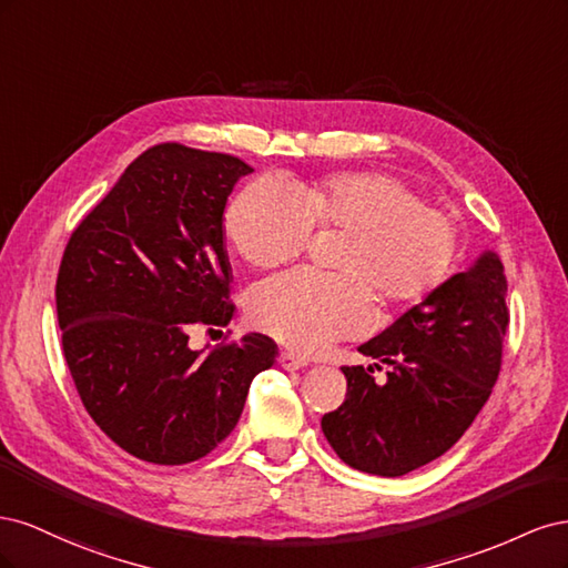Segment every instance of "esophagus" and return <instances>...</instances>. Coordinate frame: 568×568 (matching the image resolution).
<instances>
[{
    "instance_id": "1",
    "label": "esophagus",
    "mask_w": 568,
    "mask_h": 568,
    "mask_svg": "<svg viewBox=\"0 0 568 568\" xmlns=\"http://www.w3.org/2000/svg\"><path fill=\"white\" fill-rule=\"evenodd\" d=\"M280 365H282L286 372H296V369H303V367L307 365V359L301 357V355H296V353H291V351H284V353L280 355Z\"/></svg>"
}]
</instances>
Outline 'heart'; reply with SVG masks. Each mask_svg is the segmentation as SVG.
I'll list each match as a JSON object with an SVG mask.
<instances>
[{"label":"heart","instance_id":"obj_1","mask_svg":"<svg viewBox=\"0 0 568 568\" xmlns=\"http://www.w3.org/2000/svg\"><path fill=\"white\" fill-rule=\"evenodd\" d=\"M313 230H343L332 257L338 272L294 270L257 284L248 298L257 329L303 355L363 332L372 291L390 305L432 294L457 248L450 215L384 173H336L296 192L257 180L225 215L232 248L257 270L294 261Z\"/></svg>","mask_w":568,"mask_h":568}]
</instances>
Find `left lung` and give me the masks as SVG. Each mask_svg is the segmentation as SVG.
Listing matches in <instances>:
<instances>
[{"label":"left lung","mask_w":568,"mask_h":568,"mask_svg":"<svg viewBox=\"0 0 568 568\" xmlns=\"http://www.w3.org/2000/svg\"><path fill=\"white\" fill-rule=\"evenodd\" d=\"M500 255L484 251L357 351L390 365L341 367L348 390L322 417V432L348 467L405 476L434 462L467 432L497 382L507 334Z\"/></svg>","instance_id":"obj_1"}]
</instances>
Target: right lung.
<instances>
[{
  "label": "right lung",
  "instance_id": "add662e5",
  "mask_svg": "<svg viewBox=\"0 0 568 568\" xmlns=\"http://www.w3.org/2000/svg\"><path fill=\"white\" fill-rule=\"evenodd\" d=\"M253 168L227 153L159 144L134 159L65 246L57 280L63 355L84 409L153 464L209 455L242 417L277 343L246 334L211 353L192 324L227 326L225 205Z\"/></svg>",
  "mask_w": 568,
  "mask_h": 568
}]
</instances>
